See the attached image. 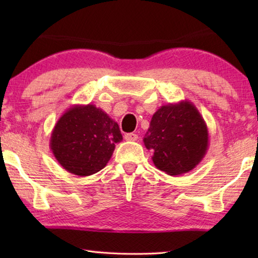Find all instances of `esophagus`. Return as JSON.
<instances>
[{
	"label": "esophagus",
	"instance_id": "1",
	"mask_svg": "<svg viewBox=\"0 0 258 258\" xmlns=\"http://www.w3.org/2000/svg\"><path fill=\"white\" fill-rule=\"evenodd\" d=\"M124 138H125L126 141H137V140H138V134L127 133V134L124 135Z\"/></svg>",
	"mask_w": 258,
	"mask_h": 258
}]
</instances>
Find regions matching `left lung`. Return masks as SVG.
I'll return each instance as SVG.
<instances>
[{"label":"left lung","instance_id":"1","mask_svg":"<svg viewBox=\"0 0 258 258\" xmlns=\"http://www.w3.org/2000/svg\"><path fill=\"white\" fill-rule=\"evenodd\" d=\"M152 161L168 175H181L194 169L209 146L206 121L187 100L161 106L152 116L143 138Z\"/></svg>","mask_w":258,"mask_h":258}]
</instances>
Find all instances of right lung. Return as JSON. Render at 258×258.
I'll use <instances>...</instances> for the list:
<instances>
[{
  "label": "right lung",
  "mask_w": 258,
  "mask_h": 258,
  "mask_svg": "<svg viewBox=\"0 0 258 258\" xmlns=\"http://www.w3.org/2000/svg\"><path fill=\"white\" fill-rule=\"evenodd\" d=\"M121 137L118 124L94 104H74L56 121L50 149L67 172L89 176L106 167Z\"/></svg>",
  "instance_id": "add662e5"
}]
</instances>
